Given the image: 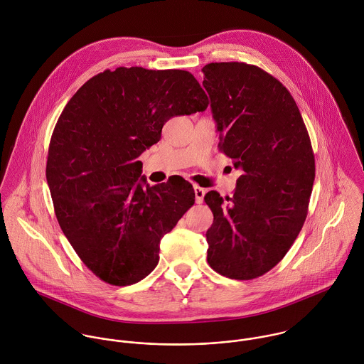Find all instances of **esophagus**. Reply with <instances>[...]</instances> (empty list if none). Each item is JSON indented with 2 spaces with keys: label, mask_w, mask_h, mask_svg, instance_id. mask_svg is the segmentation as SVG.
<instances>
[{
  "label": "esophagus",
  "mask_w": 364,
  "mask_h": 364,
  "mask_svg": "<svg viewBox=\"0 0 364 364\" xmlns=\"http://www.w3.org/2000/svg\"><path fill=\"white\" fill-rule=\"evenodd\" d=\"M193 189H195V198H196V203H203V198H205V193H206V191L203 189V188H200V186H198V185H195L193 186Z\"/></svg>",
  "instance_id": "esophagus-1"
}]
</instances>
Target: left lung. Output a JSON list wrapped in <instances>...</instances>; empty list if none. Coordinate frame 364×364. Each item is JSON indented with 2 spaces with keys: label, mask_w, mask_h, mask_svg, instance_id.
<instances>
[{
  "label": "left lung",
  "mask_w": 364,
  "mask_h": 364,
  "mask_svg": "<svg viewBox=\"0 0 364 364\" xmlns=\"http://www.w3.org/2000/svg\"><path fill=\"white\" fill-rule=\"evenodd\" d=\"M220 150L242 171L232 198L210 191L208 262L237 280L259 277L284 258L307 217L315 158L287 88L259 67L230 61L202 68Z\"/></svg>",
  "instance_id": "8db88e82"
}]
</instances>
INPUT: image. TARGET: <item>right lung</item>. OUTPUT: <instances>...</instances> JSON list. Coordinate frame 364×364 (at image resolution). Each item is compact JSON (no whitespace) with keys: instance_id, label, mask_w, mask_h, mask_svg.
Wrapping results in <instances>:
<instances>
[{"instance_id":"1","label":"right lung","mask_w":364,"mask_h":364,"mask_svg":"<svg viewBox=\"0 0 364 364\" xmlns=\"http://www.w3.org/2000/svg\"><path fill=\"white\" fill-rule=\"evenodd\" d=\"M208 106L189 71L143 67L105 70L65 105L53 132L46 179L64 235L105 283L129 286L149 276L161 238L193 206L188 181L150 186L137 158L159 141L172 116Z\"/></svg>"}]
</instances>
